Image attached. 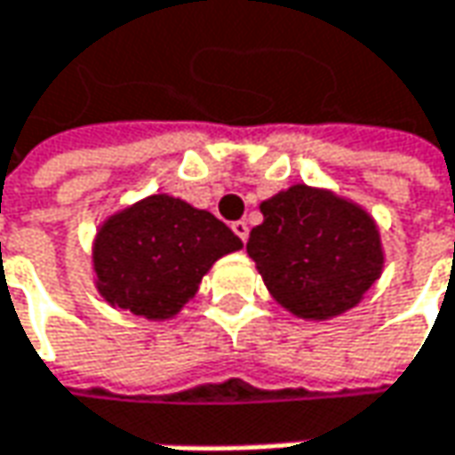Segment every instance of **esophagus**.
Returning a JSON list of instances; mask_svg holds the SVG:
<instances>
[{
  "label": "esophagus",
  "mask_w": 455,
  "mask_h": 455,
  "mask_svg": "<svg viewBox=\"0 0 455 455\" xmlns=\"http://www.w3.org/2000/svg\"><path fill=\"white\" fill-rule=\"evenodd\" d=\"M233 233H235V235H238V238L245 243V240H248V222H245V220L233 222Z\"/></svg>",
  "instance_id": "esophagus-1"
}]
</instances>
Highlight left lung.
I'll return each mask as SVG.
<instances>
[{
    "instance_id": "left-lung-1",
    "label": "left lung",
    "mask_w": 455,
    "mask_h": 455,
    "mask_svg": "<svg viewBox=\"0 0 455 455\" xmlns=\"http://www.w3.org/2000/svg\"><path fill=\"white\" fill-rule=\"evenodd\" d=\"M248 256L271 297L302 320H330L355 307L384 268L374 217L328 189L294 184L261 202Z\"/></svg>"
}]
</instances>
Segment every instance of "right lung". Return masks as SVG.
Wrapping results in <instances>:
<instances>
[{
  "instance_id": "obj_1",
  "label": "right lung",
  "mask_w": 455,
  "mask_h": 455,
  "mask_svg": "<svg viewBox=\"0 0 455 455\" xmlns=\"http://www.w3.org/2000/svg\"><path fill=\"white\" fill-rule=\"evenodd\" d=\"M212 212L169 194H150L107 217L92 248L94 284L112 307L146 320L179 315L212 263L240 251Z\"/></svg>"
}]
</instances>
